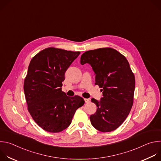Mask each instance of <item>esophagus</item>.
<instances>
[{
    "mask_svg": "<svg viewBox=\"0 0 161 161\" xmlns=\"http://www.w3.org/2000/svg\"><path fill=\"white\" fill-rule=\"evenodd\" d=\"M84 100H85V103H89L90 102V99H84Z\"/></svg>",
    "mask_w": 161,
    "mask_h": 161,
    "instance_id": "esophagus-1",
    "label": "esophagus"
}]
</instances>
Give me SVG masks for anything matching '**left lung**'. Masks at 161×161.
<instances>
[{
    "instance_id": "8db88e82",
    "label": "left lung",
    "mask_w": 161,
    "mask_h": 161,
    "mask_svg": "<svg viewBox=\"0 0 161 161\" xmlns=\"http://www.w3.org/2000/svg\"><path fill=\"white\" fill-rule=\"evenodd\" d=\"M81 64L88 63L96 73V83L103 92L100 101L90 120L97 130L111 132L120 127L127 117L134 101L135 77L125 56L111 48L85 52Z\"/></svg>"
}]
</instances>
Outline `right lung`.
<instances>
[{"instance_id": "add662e5", "label": "right lung", "mask_w": 161, "mask_h": 161, "mask_svg": "<svg viewBox=\"0 0 161 161\" xmlns=\"http://www.w3.org/2000/svg\"><path fill=\"white\" fill-rule=\"evenodd\" d=\"M80 52L49 47L31 60L24 90L28 111L36 123L50 132H59L70 125L74 114L85 101L67 96L62 91L65 73Z\"/></svg>"}]
</instances>
